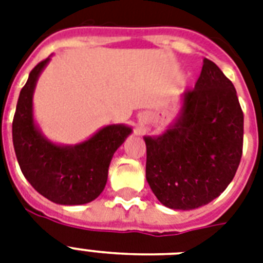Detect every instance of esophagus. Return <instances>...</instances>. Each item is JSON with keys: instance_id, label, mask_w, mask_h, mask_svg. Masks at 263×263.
<instances>
[{"instance_id": "obj_1", "label": "esophagus", "mask_w": 263, "mask_h": 263, "mask_svg": "<svg viewBox=\"0 0 263 263\" xmlns=\"http://www.w3.org/2000/svg\"><path fill=\"white\" fill-rule=\"evenodd\" d=\"M144 124H146V121H144V120H142V121H140V125H144Z\"/></svg>"}]
</instances>
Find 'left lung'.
<instances>
[{"label":"left lung","mask_w":263,"mask_h":263,"mask_svg":"<svg viewBox=\"0 0 263 263\" xmlns=\"http://www.w3.org/2000/svg\"><path fill=\"white\" fill-rule=\"evenodd\" d=\"M243 111L232 82L210 60L179 115L161 135L144 136L146 180L161 203L192 210L220 196L243 153Z\"/></svg>","instance_id":"1"}]
</instances>
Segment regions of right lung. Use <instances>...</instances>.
Here are the masks:
<instances>
[{"label":"right lung","instance_id":"1","mask_svg":"<svg viewBox=\"0 0 263 263\" xmlns=\"http://www.w3.org/2000/svg\"><path fill=\"white\" fill-rule=\"evenodd\" d=\"M50 57L30 72L18 95L12 124V138L23 175L36 191L59 204L88 203L103 191L116 150L132 128L111 124L78 144H57L35 124L32 97L39 76Z\"/></svg>","mask_w":263,"mask_h":263}]
</instances>
